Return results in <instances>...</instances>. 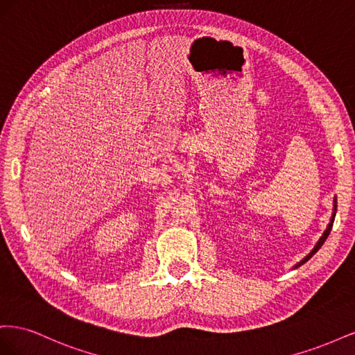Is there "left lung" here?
Masks as SVG:
<instances>
[{
	"label": "left lung",
	"instance_id": "obj_1",
	"mask_svg": "<svg viewBox=\"0 0 355 355\" xmlns=\"http://www.w3.org/2000/svg\"><path fill=\"white\" fill-rule=\"evenodd\" d=\"M335 214H336V198H335V201H333V214H331V219H330V222H329V225H327V228H326V231L323 232V235H321L320 237V240H318V243L315 244V247L313 250H311V253L309 254H306L302 261H300L299 263H296V266L295 268H297V266H300V265H304L308 259H311V257H313L318 250H320V247L324 244V241H326V239L329 237V234H330V231H331V227H333V220H335Z\"/></svg>",
	"mask_w": 355,
	"mask_h": 355
}]
</instances>
